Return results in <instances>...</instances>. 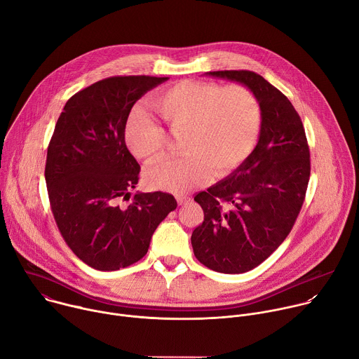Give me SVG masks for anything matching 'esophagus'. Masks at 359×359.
I'll return each instance as SVG.
<instances>
[{"label": "esophagus", "mask_w": 359, "mask_h": 359, "mask_svg": "<svg viewBox=\"0 0 359 359\" xmlns=\"http://www.w3.org/2000/svg\"><path fill=\"white\" fill-rule=\"evenodd\" d=\"M176 200H177V203L180 204V206H183V204H186V203L190 201V197H189V196H184V194H177V196H176Z\"/></svg>", "instance_id": "esophagus-1"}]
</instances>
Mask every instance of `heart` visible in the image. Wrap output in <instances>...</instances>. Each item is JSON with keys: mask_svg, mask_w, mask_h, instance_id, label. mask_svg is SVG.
Returning a JSON list of instances; mask_svg holds the SVG:
<instances>
[{"mask_svg": "<svg viewBox=\"0 0 359 359\" xmlns=\"http://www.w3.org/2000/svg\"><path fill=\"white\" fill-rule=\"evenodd\" d=\"M151 108L173 132L184 130L180 156L163 159L144 172L151 189L183 193L206 182L212 173L224 177L236 170L257 144L263 112L248 86H220L212 82L182 81L150 99ZM125 142L143 162L159 158L163 129L143 114L125 126Z\"/></svg>", "mask_w": 359, "mask_h": 359, "instance_id": "heart-1", "label": "heart"}]
</instances>
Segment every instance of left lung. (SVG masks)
Wrapping results in <instances>:
<instances>
[{
	"label": "left lung",
	"instance_id": "8db88e82",
	"mask_svg": "<svg viewBox=\"0 0 359 359\" xmlns=\"http://www.w3.org/2000/svg\"><path fill=\"white\" fill-rule=\"evenodd\" d=\"M206 75L238 82L257 95L263 122L251 155L226 179L194 196L204 213L191 234L196 259L217 273L262 264L290 234L310 180V149L285 95L251 71Z\"/></svg>",
	"mask_w": 359,
	"mask_h": 359
}]
</instances>
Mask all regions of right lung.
Listing matches in <instances>:
<instances>
[{
  "label": "right lung",
  "mask_w": 359,
  "mask_h": 359,
  "mask_svg": "<svg viewBox=\"0 0 359 359\" xmlns=\"http://www.w3.org/2000/svg\"><path fill=\"white\" fill-rule=\"evenodd\" d=\"M169 78L112 76L76 92L50 137L45 182L57 226L79 260L99 271L139 262L177 208L163 191L136 193L140 166L125 143L132 107Z\"/></svg>",
  "instance_id": "right-lung-1"
}]
</instances>
